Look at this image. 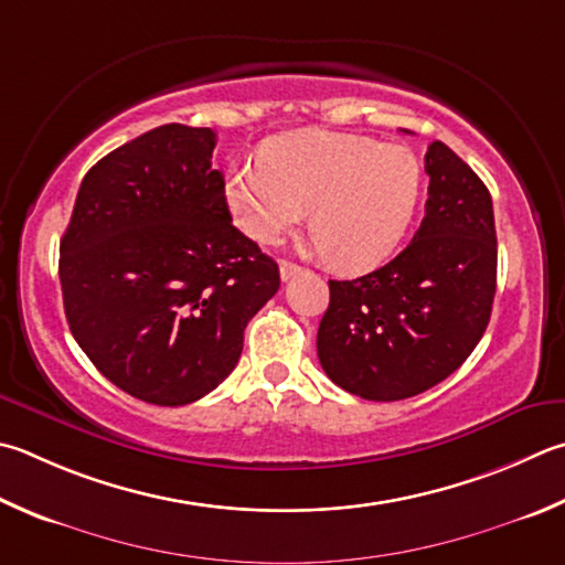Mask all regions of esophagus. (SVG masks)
I'll list each match as a JSON object with an SVG mask.
<instances>
[{
  "mask_svg": "<svg viewBox=\"0 0 565 565\" xmlns=\"http://www.w3.org/2000/svg\"><path fill=\"white\" fill-rule=\"evenodd\" d=\"M279 271H281V279L284 281H289V279H294V276H299L301 271H303V266H299V264H294V262H281L279 264Z\"/></svg>",
  "mask_w": 565,
  "mask_h": 565,
  "instance_id": "esophagus-1",
  "label": "esophagus"
}]
</instances>
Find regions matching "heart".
Wrapping results in <instances>:
<instances>
[{
	"label": "heart",
	"instance_id": "obj_1",
	"mask_svg": "<svg viewBox=\"0 0 565 565\" xmlns=\"http://www.w3.org/2000/svg\"><path fill=\"white\" fill-rule=\"evenodd\" d=\"M425 194L409 148L331 130H296L266 142L259 166L234 168L224 202L237 227L279 244L306 220L313 247L338 271L383 264L413 227Z\"/></svg>",
	"mask_w": 565,
	"mask_h": 565
}]
</instances>
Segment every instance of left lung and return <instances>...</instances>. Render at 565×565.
<instances>
[{"mask_svg": "<svg viewBox=\"0 0 565 565\" xmlns=\"http://www.w3.org/2000/svg\"><path fill=\"white\" fill-rule=\"evenodd\" d=\"M429 198L413 242L353 281H328L318 361L351 395L393 403L425 393L467 361L497 294L491 194L457 152L435 140Z\"/></svg>", "mask_w": 565, "mask_h": 565, "instance_id": "8db88e82", "label": "left lung"}]
</instances>
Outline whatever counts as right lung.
<instances>
[{"instance_id": "obj_1", "label": "right lung", "mask_w": 565, "mask_h": 565, "mask_svg": "<svg viewBox=\"0 0 565 565\" xmlns=\"http://www.w3.org/2000/svg\"><path fill=\"white\" fill-rule=\"evenodd\" d=\"M214 142L212 128L168 122L108 152L61 239L71 333L113 385L150 405L212 393L281 284L279 264L232 224Z\"/></svg>"}]
</instances>
